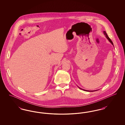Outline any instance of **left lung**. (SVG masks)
Returning a JSON list of instances; mask_svg holds the SVG:
<instances>
[{"instance_id": "8db88e82", "label": "left lung", "mask_w": 125, "mask_h": 125, "mask_svg": "<svg viewBox=\"0 0 125 125\" xmlns=\"http://www.w3.org/2000/svg\"><path fill=\"white\" fill-rule=\"evenodd\" d=\"M103 33H104V34L105 35V37H106V38H107V39L108 40V41H109V42H110L113 45V42L112 41V40H111V39L108 37V36L107 35V33H106V32L105 31H104L103 32ZM78 87L80 89H82V90H83L84 91H88V92H93V91H97V90H99V89H97V90H85V89H82V88H80L79 87H78Z\"/></svg>"}]
</instances>
